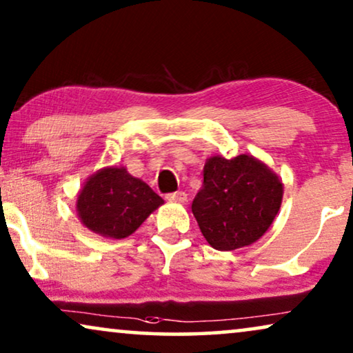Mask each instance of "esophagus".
Returning a JSON list of instances; mask_svg holds the SVG:
<instances>
[{
	"mask_svg": "<svg viewBox=\"0 0 353 353\" xmlns=\"http://www.w3.org/2000/svg\"><path fill=\"white\" fill-rule=\"evenodd\" d=\"M167 201L180 202V204H185V202L188 201V196H186V192H183V191L170 192V194H167Z\"/></svg>",
	"mask_w": 353,
	"mask_h": 353,
	"instance_id": "1",
	"label": "esophagus"
}]
</instances>
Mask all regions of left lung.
Listing matches in <instances>:
<instances>
[{"mask_svg":"<svg viewBox=\"0 0 353 353\" xmlns=\"http://www.w3.org/2000/svg\"><path fill=\"white\" fill-rule=\"evenodd\" d=\"M281 201V180L259 159L214 156L207 159L204 183L191 209L212 248L234 250L262 238Z\"/></svg>","mask_w":353,"mask_h":353,"instance_id":"obj_1","label":"left lung"}]
</instances>
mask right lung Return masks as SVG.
<instances>
[{
	"instance_id": "right-lung-1",
	"label": "right lung",
	"mask_w": 353,
	"mask_h": 353,
	"mask_svg": "<svg viewBox=\"0 0 353 353\" xmlns=\"http://www.w3.org/2000/svg\"><path fill=\"white\" fill-rule=\"evenodd\" d=\"M162 204V197L130 175L125 167H105L91 175L81 188L77 214L93 233L123 239Z\"/></svg>"
}]
</instances>
